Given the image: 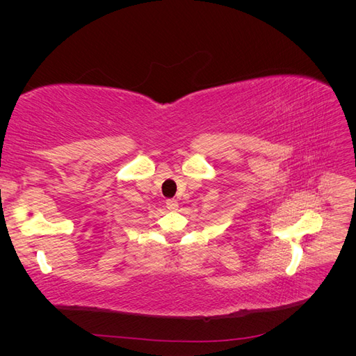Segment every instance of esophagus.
Segmentation results:
<instances>
[{
  "instance_id": "obj_1",
  "label": "esophagus",
  "mask_w": 356,
  "mask_h": 356,
  "mask_svg": "<svg viewBox=\"0 0 356 356\" xmlns=\"http://www.w3.org/2000/svg\"><path fill=\"white\" fill-rule=\"evenodd\" d=\"M166 208L169 211H177L178 209V202L175 199H168L166 200Z\"/></svg>"
}]
</instances>
